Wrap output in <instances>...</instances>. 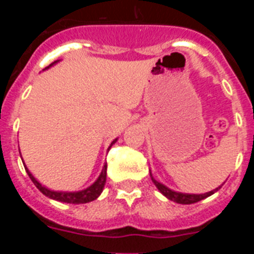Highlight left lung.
Returning <instances> with one entry per match:
<instances>
[{
  "mask_svg": "<svg viewBox=\"0 0 254 254\" xmlns=\"http://www.w3.org/2000/svg\"><path fill=\"white\" fill-rule=\"evenodd\" d=\"M150 176H151V174H150ZM151 179L152 182H154V185L158 187V190H160L161 193L167 197V198L172 199V201H174V202L177 203H183V205H190V203L198 202V201L211 196V194H214L216 190H220L219 187L216 188V190H211V192H207V193H203V194H185V193H179V192H174V190H169L168 187H165V186H163L161 183H159L158 181H155V179L152 178V176H151Z\"/></svg>",
  "mask_w": 254,
  "mask_h": 254,
  "instance_id": "1",
  "label": "left lung"
}]
</instances>
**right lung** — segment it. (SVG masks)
I'll use <instances>...</instances> for the list:
<instances>
[{
    "label": "right lung",
    "mask_w": 254,
    "mask_h": 254,
    "mask_svg": "<svg viewBox=\"0 0 254 254\" xmlns=\"http://www.w3.org/2000/svg\"><path fill=\"white\" fill-rule=\"evenodd\" d=\"M117 140H114L112 142L113 145ZM112 145L109 146V149L112 147ZM26 173H28V176L30 177L31 182L34 183L35 187L44 194V196L49 197L52 199H56V201H61V202H66V203H87V202H91L94 199H96L99 197V194L102 193L103 188H104L105 185V181H107V164L104 165L102 170V174L99 176V178L96 179V182L94 183L93 186H90L89 188L84 190H80V192H55V190H51L48 188L43 187V186L40 185L39 182L34 178V177L31 176L30 172L26 169Z\"/></svg>",
    "instance_id": "1"
}]
</instances>
